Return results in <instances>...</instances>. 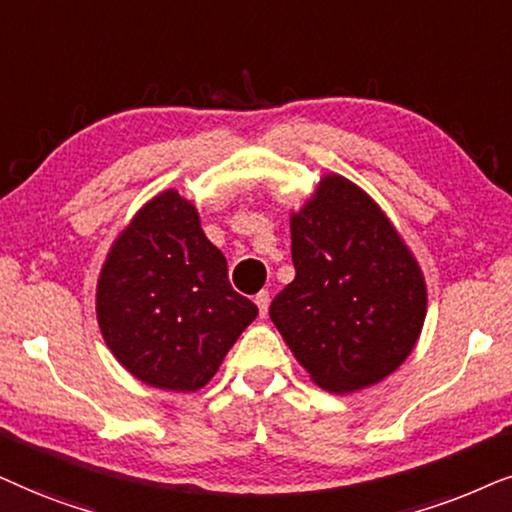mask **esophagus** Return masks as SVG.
<instances>
[{"instance_id": "1", "label": "esophagus", "mask_w": 512, "mask_h": 512, "mask_svg": "<svg viewBox=\"0 0 512 512\" xmlns=\"http://www.w3.org/2000/svg\"><path fill=\"white\" fill-rule=\"evenodd\" d=\"M269 302H271V297H269V292H267V290L257 292L255 304H257V309H260V316H262V318L267 316V313H269Z\"/></svg>"}]
</instances>
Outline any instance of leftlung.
<instances>
[{
	"mask_svg": "<svg viewBox=\"0 0 512 512\" xmlns=\"http://www.w3.org/2000/svg\"><path fill=\"white\" fill-rule=\"evenodd\" d=\"M295 281L269 316L318 386L349 393L410 356L426 318L419 264L377 203L339 175L292 215Z\"/></svg>",
	"mask_w": 512,
	"mask_h": 512,
	"instance_id": "8db88e82",
	"label": "left lung"
}]
</instances>
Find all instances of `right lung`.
Returning <instances> with one entry per match:
<instances>
[{
    "instance_id": "obj_1",
    "label": "right lung",
    "mask_w": 512,
    "mask_h": 512,
    "mask_svg": "<svg viewBox=\"0 0 512 512\" xmlns=\"http://www.w3.org/2000/svg\"><path fill=\"white\" fill-rule=\"evenodd\" d=\"M257 316L231 288L227 260L203 234L192 203L154 196L109 250L98 323L133 377L166 391L206 386Z\"/></svg>"
}]
</instances>
